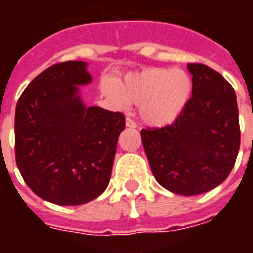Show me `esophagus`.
<instances>
[{
    "mask_svg": "<svg viewBox=\"0 0 253 253\" xmlns=\"http://www.w3.org/2000/svg\"><path fill=\"white\" fill-rule=\"evenodd\" d=\"M126 126L130 127V128H136V127H138V123L135 122L134 119H131V118H128V117H127V118H126Z\"/></svg>",
    "mask_w": 253,
    "mask_h": 253,
    "instance_id": "obj_1",
    "label": "esophagus"
}]
</instances>
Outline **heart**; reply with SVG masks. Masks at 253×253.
<instances>
[{"label": "heart", "mask_w": 253, "mask_h": 253, "mask_svg": "<svg viewBox=\"0 0 253 253\" xmlns=\"http://www.w3.org/2000/svg\"><path fill=\"white\" fill-rule=\"evenodd\" d=\"M103 94L118 106L139 105V114L151 126H166L176 121L188 105L193 80L180 68H147L130 73L119 86L106 81Z\"/></svg>", "instance_id": "1"}]
</instances>
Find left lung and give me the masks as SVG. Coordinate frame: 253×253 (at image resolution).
Returning a JSON list of instances; mask_svg holds the SVG:
<instances>
[{"label":"left lung","instance_id":"8db88e82","mask_svg":"<svg viewBox=\"0 0 253 253\" xmlns=\"http://www.w3.org/2000/svg\"><path fill=\"white\" fill-rule=\"evenodd\" d=\"M192 98L170 126L142 130L151 170L163 188L196 196L228 177L240 147L235 91L220 73L200 63L188 64Z\"/></svg>","mask_w":253,"mask_h":253}]
</instances>
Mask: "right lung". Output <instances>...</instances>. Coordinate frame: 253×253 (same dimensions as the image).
<instances>
[{
  "mask_svg": "<svg viewBox=\"0 0 253 253\" xmlns=\"http://www.w3.org/2000/svg\"><path fill=\"white\" fill-rule=\"evenodd\" d=\"M85 61L53 64L34 79L15 109V160L38 197L76 206L107 188L125 117L87 107L79 86L90 84Z\"/></svg>",
  "mask_w": 253,
  "mask_h": 253,
  "instance_id": "add662e5",
  "label": "right lung"
}]
</instances>
